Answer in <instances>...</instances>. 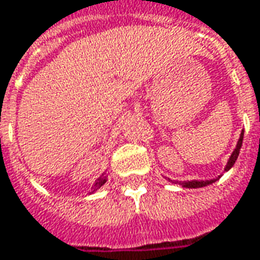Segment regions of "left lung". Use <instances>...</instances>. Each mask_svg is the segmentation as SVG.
Instances as JSON below:
<instances>
[{"label":"left lung","instance_id":"obj_1","mask_svg":"<svg viewBox=\"0 0 260 260\" xmlns=\"http://www.w3.org/2000/svg\"><path fill=\"white\" fill-rule=\"evenodd\" d=\"M242 141H244V131H241V135H240V139H238V142H237V146H235V149L233 150V153H231V156H230V158L227 160V164H225V167H224V171H229V170H231V167L234 166L235 161H237V158H238V154H240V149L241 146H242ZM223 174H220L218 177H216V178H213V180H192V181H184V182H178V181H174V180H170L169 181L171 182V184H180L182 188H189V189H192V188H203V186H207L210 185V184H213V182H216L217 180H220V177H221Z\"/></svg>","mask_w":260,"mask_h":260}]
</instances>
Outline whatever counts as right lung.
Wrapping results in <instances>:
<instances>
[{
    "label": "right lung",
    "mask_w": 260,
    "mask_h": 260,
    "mask_svg": "<svg viewBox=\"0 0 260 260\" xmlns=\"http://www.w3.org/2000/svg\"><path fill=\"white\" fill-rule=\"evenodd\" d=\"M107 180L108 178H107V175H106V173H103V174L100 175V177H99L96 181H94V184L91 185V191L89 192V195H90V193H94L97 189H100V188H102V186L104 185L106 182H107Z\"/></svg>",
    "instance_id": "add662e5"
}]
</instances>
